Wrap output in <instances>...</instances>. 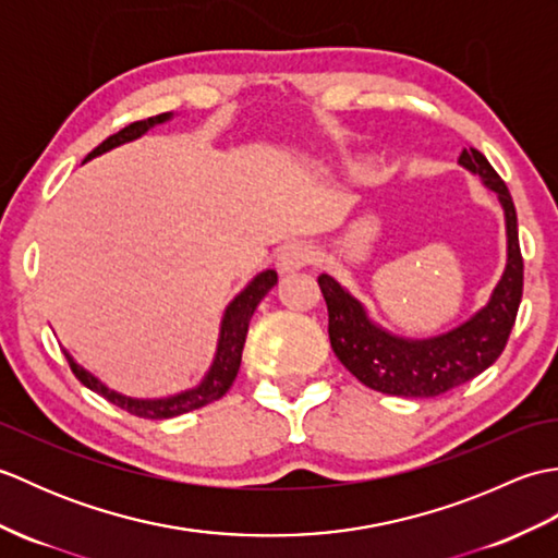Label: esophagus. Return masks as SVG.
Returning <instances> with one entry per match:
<instances>
[{"mask_svg": "<svg viewBox=\"0 0 558 558\" xmlns=\"http://www.w3.org/2000/svg\"><path fill=\"white\" fill-rule=\"evenodd\" d=\"M314 260V252L312 246H306L302 242H294V244H288L286 248H282L280 256H278V268L282 276H290V272H298V270H304L306 266H310Z\"/></svg>", "mask_w": 558, "mask_h": 558, "instance_id": "1", "label": "esophagus"}]
</instances>
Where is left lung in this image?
I'll return each mask as SVG.
<instances>
[{
    "label": "left lung",
    "instance_id": "left-lung-1",
    "mask_svg": "<svg viewBox=\"0 0 558 558\" xmlns=\"http://www.w3.org/2000/svg\"><path fill=\"white\" fill-rule=\"evenodd\" d=\"M458 162L496 192L506 220L504 276L492 290L489 302L468 322L434 338H402L372 322L364 304L336 278L328 272L318 276V288L328 306L330 348L354 378L378 393L434 398L470 381L499 360L515 324L523 298V256L513 198L480 150L465 148Z\"/></svg>",
    "mask_w": 558,
    "mask_h": 558
}]
</instances>
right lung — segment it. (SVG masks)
I'll return each mask as SVG.
<instances>
[{"instance_id": "right-lung-1", "label": "right lung", "mask_w": 558, "mask_h": 558, "mask_svg": "<svg viewBox=\"0 0 558 558\" xmlns=\"http://www.w3.org/2000/svg\"><path fill=\"white\" fill-rule=\"evenodd\" d=\"M170 120H172V112H162L156 117H148V120H144V122L129 124L122 129V132H117L114 136L105 138L96 150L88 153L86 160L98 158V156H102V153H108L122 144H129V141H136L144 136L148 129H153L156 124H165ZM276 282H278L276 270L268 268L264 272H258V276L248 282V286L240 294H236V298L228 306H225L216 357H213V362H210V369L194 388H186V390H182V393H174L168 398H132V396L117 393V390L105 386L98 376H93L88 369H83V366L64 350L71 372L76 374V378L83 386L96 390L98 396L110 400L112 405L132 412V414H136V417H144V420H170V417H180V414H184V412L204 408V405H208V402L222 398L230 390L232 381L236 378V372H240V364H242V350H244L248 322H252L258 302L266 298Z\"/></svg>"}]
</instances>
